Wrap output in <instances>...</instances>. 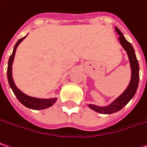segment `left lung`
<instances>
[{"label": "left lung", "instance_id": "1", "mask_svg": "<svg viewBox=\"0 0 147 147\" xmlns=\"http://www.w3.org/2000/svg\"><path fill=\"white\" fill-rule=\"evenodd\" d=\"M115 31L119 35V42L123 48L127 52V56L130 60V65L131 68V78L130 84L128 85L127 89L123 91V93L119 95L118 98L114 100L111 104L105 107H99V106L94 105V104H89L88 107L91 109L94 110L95 111L101 114H112V113L117 112L125 106L127 105L134 97V95L136 93V91L138 89V80H139V65H138V59L135 56V52L132 47V45L130 42H128L124 37L123 34L121 32V31L115 27Z\"/></svg>", "mask_w": 147, "mask_h": 147}]
</instances>
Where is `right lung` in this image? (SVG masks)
<instances>
[{
  "mask_svg": "<svg viewBox=\"0 0 147 147\" xmlns=\"http://www.w3.org/2000/svg\"><path fill=\"white\" fill-rule=\"evenodd\" d=\"M27 36H25L24 37L20 39L18 41L16 42V44L13 48V51L12 55L10 56L9 59V63H8V69H7V77H8V80L10 88H12L14 95H16V97L18 98V100L20 101L24 107H26L28 108H30L32 110H42L49 108L51 106H52L57 100V98H38L35 97H31L28 95H25L22 91H20L18 88H16V84H14V81L13 79V75H12V66H13V59L15 56V52H16V48L19 45L20 42L23 40L24 38Z\"/></svg>",
  "mask_w": 147,
  "mask_h": 147,
  "instance_id": "1",
  "label": "right lung"
}]
</instances>
